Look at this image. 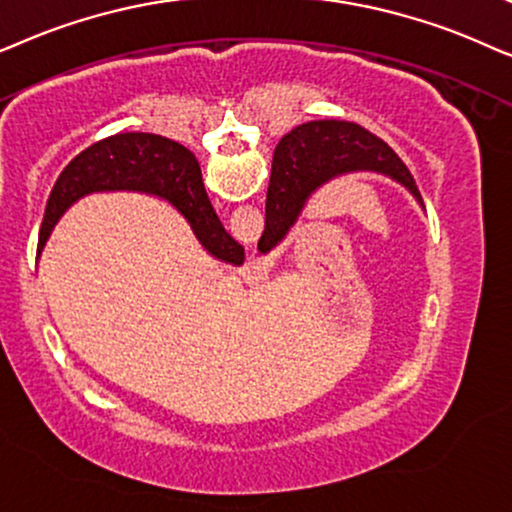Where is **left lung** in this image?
<instances>
[{
	"label": "left lung",
	"instance_id": "1",
	"mask_svg": "<svg viewBox=\"0 0 512 512\" xmlns=\"http://www.w3.org/2000/svg\"><path fill=\"white\" fill-rule=\"evenodd\" d=\"M358 170L391 177L410 189L414 199L424 206L412 173L384 140L351 121H309L285 135L274 152L267 192V222L257 243L262 255L274 250L288 236L290 227L302 215L306 201L316 189L339 175L358 173Z\"/></svg>",
	"mask_w": 512,
	"mask_h": 512
}]
</instances>
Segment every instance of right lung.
Segmentation results:
<instances>
[{
  "mask_svg": "<svg viewBox=\"0 0 512 512\" xmlns=\"http://www.w3.org/2000/svg\"><path fill=\"white\" fill-rule=\"evenodd\" d=\"M133 189L161 196L185 215L199 243L217 260L243 264V245L224 231L203 189L196 156L180 142L154 133H119L95 142L67 163L46 203L37 255H42L60 215L93 192Z\"/></svg>",
  "mask_w": 512,
  "mask_h": 512,
  "instance_id": "obj_1",
  "label": "right lung"
}]
</instances>
